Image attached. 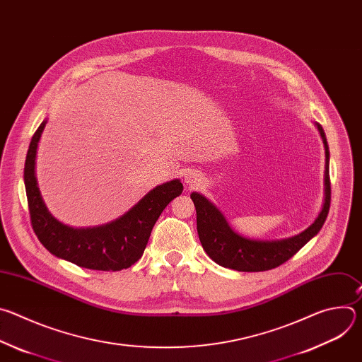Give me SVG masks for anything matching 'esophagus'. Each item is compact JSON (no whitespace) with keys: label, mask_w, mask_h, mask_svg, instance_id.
Instances as JSON below:
<instances>
[{"label":"esophagus","mask_w":362,"mask_h":362,"mask_svg":"<svg viewBox=\"0 0 362 362\" xmlns=\"http://www.w3.org/2000/svg\"><path fill=\"white\" fill-rule=\"evenodd\" d=\"M185 182H186L189 186L197 185V182H199L197 175H196V173H193V172H186V173H185Z\"/></svg>","instance_id":"esophagus-1"}]
</instances>
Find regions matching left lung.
Wrapping results in <instances>:
<instances>
[{
    "instance_id": "8db88e82",
    "label": "left lung",
    "mask_w": 362,
    "mask_h": 362,
    "mask_svg": "<svg viewBox=\"0 0 362 362\" xmlns=\"http://www.w3.org/2000/svg\"><path fill=\"white\" fill-rule=\"evenodd\" d=\"M325 147L324 204L315 222L299 235L281 240H253L238 235L226 222L222 212L200 193L190 194L196 208V225L204 252L218 265L239 272H262L274 269L291 257L324 226L331 204L329 150L324 129L317 123Z\"/></svg>"
}]
</instances>
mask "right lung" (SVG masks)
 <instances>
[{"label": "right lung", "instance_id": "obj_1", "mask_svg": "<svg viewBox=\"0 0 362 362\" xmlns=\"http://www.w3.org/2000/svg\"><path fill=\"white\" fill-rule=\"evenodd\" d=\"M45 120L35 130L25 158L24 183L30 219L42 246L57 257L94 271H122L136 264L147 245L151 229L166 206L177 197L179 179L156 186L119 219L94 228H71L47 211L35 179V154Z\"/></svg>", "mask_w": 362, "mask_h": 362}]
</instances>
